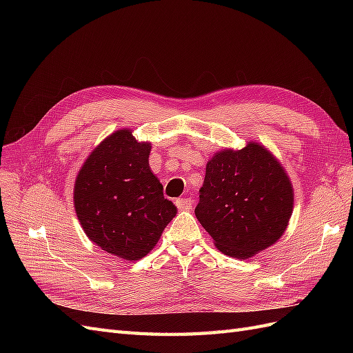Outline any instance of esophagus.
I'll return each mask as SVG.
<instances>
[{
  "mask_svg": "<svg viewBox=\"0 0 353 353\" xmlns=\"http://www.w3.org/2000/svg\"><path fill=\"white\" fill-rule=\"evenodd\" d=\"M175 205L178 209H191V206H193V200L185 197V199H178L175 201Z\"/></svg>",
  "mask_w": 353,
  "mask_h": 353,
  "instance_id": "esophagus-1",
  "label": "esophagus"
}]
</instances>
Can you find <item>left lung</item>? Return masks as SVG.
I'll use <instances>...</instances> for the list:
<instances>
[{
  "label": "left lung",
  "mask_w": 353,
  "mask_h": 353,
  "mask_svg": "<svg viewBox=\"0 0 353 353\" xmlns=\"http://www.w3.org/2000/svg\"><path fill=\"white\" fill-rule=\"evenodd\" d=\"M199 193L197 219L232 258L245 259L270 248L283 236L293 210L290 179L256 143L213 156Z\"/></svg>",
  "instance_id": "8db88e82"
}]
</instances>
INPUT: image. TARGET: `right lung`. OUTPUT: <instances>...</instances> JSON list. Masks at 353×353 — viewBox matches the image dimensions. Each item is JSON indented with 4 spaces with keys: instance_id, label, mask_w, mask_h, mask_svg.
Returning <instances> with one entry per match:
<instances>
[{
    "instance_id": "add662e5",
    "label": "right lung",
    "mask_w": 353,
    "mask_h": 353,
    "mask_svg": "<svg viewBox=\"0 0 353 353\" xmlns=\"http://www.w3.org/2000/svg\"><path fill=\"white\" fill-rule=\"evenodd\" d=\"M150 148L131 131H116L90 154L74 183V209L85 234L125 261L144 258L176 213L148 166Z\"/></svg>"
}]
</instances>
